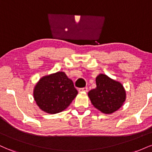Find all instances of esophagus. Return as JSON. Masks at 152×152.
<instances>
[{
    "label": "esophagus",
    "mask_w": 152,
    "mask_h": 152,
    "mask_svg": "<svg viewBox=\"0 0 152 152\" xmlns=\"http://www.w3.org/2000/svg\"><path fill=\"white\" fill-rule=\"evenodd\" d=\"M87 91H88V88L87 87H84V88H80L79 89H78V91L79 92H87Z\"/></svg>",
    "instance_id": "1"
}]
</instances>
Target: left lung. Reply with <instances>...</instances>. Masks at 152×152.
<instances>
[{
	"label": "left lung",
	"instance_id": "1",
	"mask_svg": "<svg viewBox=\"0 0 152 152\" xmlns=\"http://www.w3.org/2000/svg\"><path fill=\"white\" fill-rule=\"evenodd\" d=\"M96 88L88 93L94 107L104 114H111L118 110L126 99V92L121 83L100 74L96 78Z\"/></svg>",
	"mask_w": 152,
	"mask_h": 152
}]
</instances>
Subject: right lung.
<instances>
[{
	"label": "right lung",
	"mask_w": 152,
	"mask_h": 152,
	"mask_svg": "<svg viewBox=\"0 0 152 152\" xmlns=\"http://www.w3.org/2000/svg\"><path fill=\"white\" fill-rule=\"evenodd\" d=\"M77 94L73 81L64 72H57L41 78L34 91L37 105L48 114L64 111Z\"/></svg>",
	"instance_id": "add662e5"
}]
</instances>
